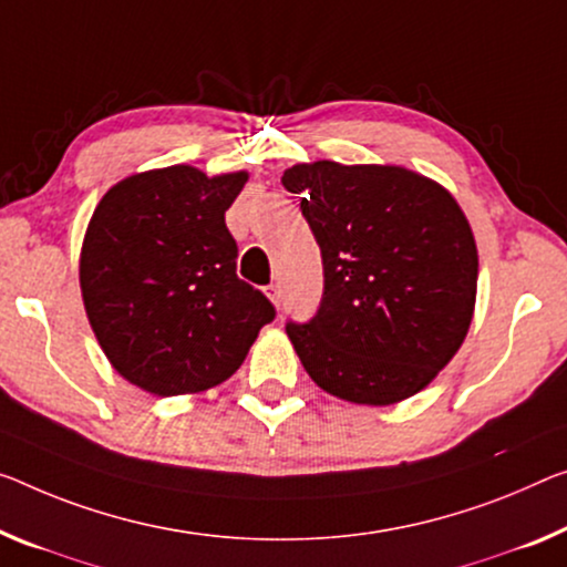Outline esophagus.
I'll use <instances>...</instances> for the list:
<instances>
[{
  "label": "esophagus",
  "mask_w": 567,
  "mask_h": 567,
  "mask_svg": "<svg viewBox=\"0 0 567 567\" xmlns=\"http://www.w3.org/2000/svg\"><path fill=\"white\" fill-rule=\"evenodd\" d=\"M266 296L271 299V303L276 309H281V289H278V284H271L266 286Z\"/></svg>",
  "instance_id": "1"
}]
</instances>
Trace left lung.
<instances>
[{
    "instance_id": "obj_1",
    "label": "left lung",
    "mask_w": 567,
    "mask_h": 567,
    "mask_svg": "<svg viewBox=\"0 0 567 567\" xmlns=\"http://www.w3.org/2000/svg\"><path fill=\"white\" fill-rule=\"evenodd\" d=\"M324 264L307 324H286L303 370L329 395L393 405L433 382L472 327L478 256L464 210L439 182L395 164H293Z\"/></svg>"
}]
</instances>
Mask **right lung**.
<instances>
[{
	"label": "right lung",
	"mask_w": 567,
	"mask_h": 567,
	"mask_svg": "<svg viewBox=\"0 0 567 567\" xmlns=\"http://www.w3.org/2000/svg\"><path fill=\"white\" fill-rule=\"evenodd\" d=\"M246 182L174 164L116 182L95 205L78 266L83 307L113 370L146 393L220 385L276 317L235 274L225 210Z\"/></svg>",
	"instance_id": "1"
}]
</instances>
